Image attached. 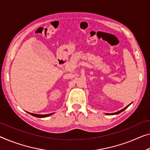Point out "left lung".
Returning <instances> with one entry per match:
<instances>
[{
    "mask_svg": "<svg viewBox=\"0 0 150 150\" xmlns=\"http://www.w3.org/2000/svg\"><path fill=\"white\" fill-rule=\"evenodd\" d=\"M130 104H129V105H130ZM129 105H128V106H126V107H125V108H123V109H122V110H120V111H118V112H115V113H112V114H106V115H117V114H119V113H120V112H122V111H123V110H125V109H126V108H128V107H129Z\"/></svg>",
    "mask_w": 150,
    "mask_h": 150,
    "instance_id": "8db88e82",
    "label": "left lung"
}]
</instances>
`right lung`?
I'll return each instance as SVG.
<instances>
[{"label": "right lung", "instance_id": "add662e5", "mask_svg": "<svg viewBox=\"0 0 150 150\" xmlns=\"http://www.w3.org/2000/svg\"><path fill=\"white\" fill-rule=\"evenodd\" d=\"M30 113V112H28ZM31 115L33 116V117H38V118H44V117H48V116H50L51 115H52V113L51 114H48V115H36V114H33V113H30Z\"/></svg>", "mask_w": 150, "mask_h": 150}]
</instances>
